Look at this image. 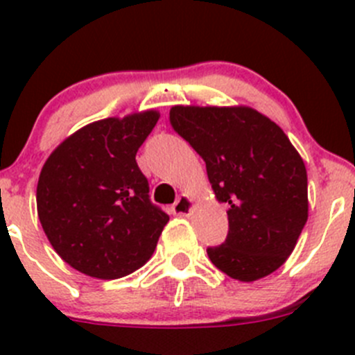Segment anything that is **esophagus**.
Returning <instances> with one entry per match:
<instances>
[{
  "label": "esophagus",
  "instance_id": "34e87169",
  "mask_svg": "<svg viewBox=\"0 0 355 355\" xmlns=\"http://www.w3.org/2000/svg\"><path fill=\"white\" fill-rule=\"evenodd\" d=\"M192 209H194V200L189 198V196H180L177 202L171 206V213L175 216H189Z\"/></svg>",
  "mask_w": 355,
  "mask_h": 355
}]
</instances>
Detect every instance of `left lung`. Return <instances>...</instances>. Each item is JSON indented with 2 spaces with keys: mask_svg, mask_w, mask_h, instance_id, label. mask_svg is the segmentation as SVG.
I'll list each match as a JSON object with an SVG mask.
<instances>
[{
  "mask_svg": "<svg viewBox=\"0 0 355 355\" xmlns=\"http://www.w3.org/2000/svg\"><path fill=\"white\" fill-rule=\"evenodd\" d=\"M171 127L206 163L214 198L227 202L228 235L211 263L239 282L277 271L309 214L307 171L285 132L250 106H171Z\"/></svg>",
  "mask_w": 355,
  "mask_h": 355,
  "instance_id": "obj_1",
  "label": "left lung"
}]
</instances>
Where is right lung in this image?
I'll list each match as a JSON object with an SVG mask.
<instances>
[{"label": "right lung", "instance_id": "right-lung-1", "mask_svg": "<svg viewBox=\"0 0 355 355\" xmlns=\"http://www.w3.org/2000/svg\"><path fill=\"white\" fill-rule=\"evenodd\" d=\"M159 111H135L78 128L46 159L37 214L65 263L99 280L134 273L151 259L170 216L149 200L135 155Z\"/></svg>", "mask_w": 355, "mask_h": 355}]
</instances>
